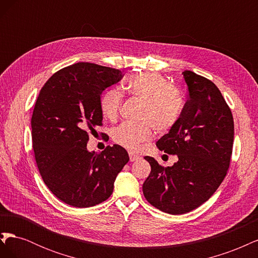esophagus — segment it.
<instances>
[{"instance_id":"obj_1","label":"esophagus","mask_w":258,"mask_h":258,"mask_svg":"<svg viewBox=\"0 0 258 258\" xmlns=\"http://www.w3.org/2000/svg\"><path fill=\"white\" fill-rule=\"evenodd\" d=\"M129 158H130V161H136V160H139L141 157H140L139 155H136L134 153H129Z\"/></svg>"}]
</instances>
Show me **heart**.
Here are the masks:
<instances>
[{
    "mask_svg": "<svg viewBox=\"0 0 258 258\" xmlns=\"http://www.w3.org/2000/svg\"><path fill=\"white\" fill-rule=\"evenodd\" d=\"M126 89L132 96L144 101L141 121H122L112 130L114 142L129 151H138L142 143L153 137V127L157 132L173 128L182 115L184 101L181 92L169 81L156 72H140L131 76ZM122 96L117 89L106 90L100 100L101 113L106 119L118 116Z\"/></svg>",
    "mask_w": 258,
    "mask_h": 258,
    "instance_id": "1",
    "label": "heart"
}]
</instances>
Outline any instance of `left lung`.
<instances>
[{"instance_id": "1", "label": "left lung", "mask_w": 258, "mask_h": 258, "mask_svg": "<svg viewBox=\"0 0 258 258\" xmlns=\"http://www.w3.org/2000/svg\"><path fill=\"white\" fill-rule=\"evenodd\" d=\"M182 74L188 100L175 126L156 143L178 160L165 168L144 157L152 168L144 197L169 214L190 212L215 192L229 168L235 135L231 111L215 84L191 71Z\"/></svg>"}]
</instances>
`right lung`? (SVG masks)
<instances>
[{
  "mask_svg": "<svg viewBox=\"0 0 258 258\" xmlns=\"http://www.w3.org/2000/svg\"><path fill=\"white\" fill-rule=\"evenodd\" d=\"M122 76L119 70L79 62L54 73L40 91L31 118L36 165L46 186L67 205L105 201L129 161L117 144L100 154L87 150L88 132L102 124L101 93Z\"/></svg>",
  "mask_w": 258,
  "mask_h": 258,
  "instance_id": "right-lung-1",
  "label": "right lung"
}]
</instances>
